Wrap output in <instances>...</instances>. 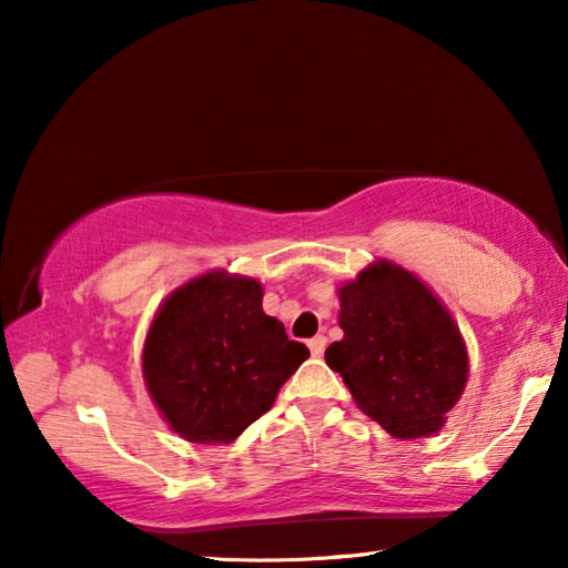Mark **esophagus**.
<instances>
[{"mask_svg": "<svg viewBox=\"0 0 568 568\" xmlns=\"http://www.w3.org/2000/svg\"><path fill=\"white\" fill-rule=\"evenodd\" d=\"M325 343H328V341H325V338H323V335H315V338H311V341H307V348H311V353H313V358H321V355H323V351H325Z\"/></svg>", "mask_w": 568, "mask_h": 568, "instance_id": "1", "label": "esophagus"}]
</instances>
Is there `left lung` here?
Instances as JSON below:
<instances>
[{
  "label": "left lung",
  "instance_id": "8db88e82",
  "mask_svg": "<svg viewBox=\"0 0 568 568\" xmlns=\"http://www.w3.org/2000/svg\"><path fill=\"white\" fill-rule=\"evenodd\" d=\"M338 297L343 338L325 363L355 406L396 438L438 434L468 378L466 343L446 305L390 261L371 263Z\"/></svg>",
  "mask_w": 568,
  "mask_h": 568
}]
</instances>
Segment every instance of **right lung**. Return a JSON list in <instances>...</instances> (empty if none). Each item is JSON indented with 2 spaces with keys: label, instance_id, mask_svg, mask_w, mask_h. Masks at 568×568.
Here are the masks:
<instances>
[{
  "label": "right lung",
  "instance_id": "add662e5",
  "mask_svg": "<svg viewBox=\"0 0 568 568\" xmlns=\"http://www.w3.org/2000/svg\"><path fill=\"white\" fill-rule=\"evenodd\" d=\"M283 323L263 313V285L213 271L165 297L142 348L150 398L178 436L230 444L271 410L307 358Z\"/></svg>",
  "mask_w": 568,
  "mask_h": 568
}]
</instances>
